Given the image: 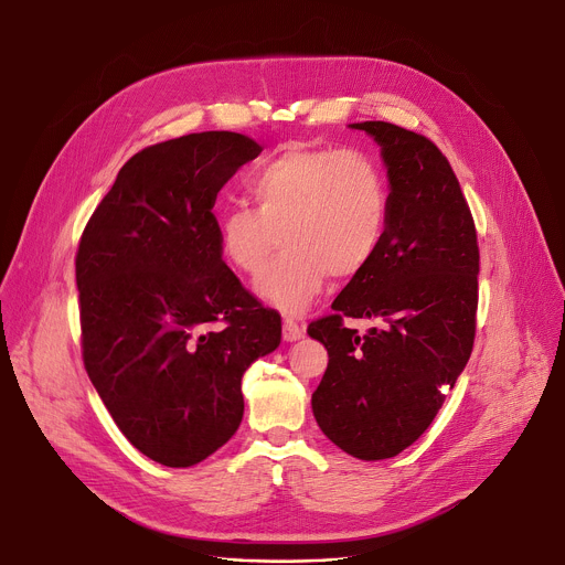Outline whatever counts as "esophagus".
<instances>
[{"instance_id":"34e87169","label":"esophagus","mask_w":565,"mask_h":565,"mask_svg":"<svg viewBox=\"0 0 565 565\" xmlns=\"http://www.w3.org/2000/svg\"><path fill=\"white\" fill-rule=\"evenodd\" d=\"M303 338V329L292 319H284V340L286 342H297Z\"/></svg>"}]
</instances>
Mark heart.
Segmentation results:
<instances>
[{"label":"heart","instance_id":"obj_1","mask_svg":"<svg viewBox=\"0 0 565 565\" xmlns=\"http://www.w3.org/2000/svg\"><path fill=\"white\" fill-rule=\"evenodd\" d=\"M255 207L216 212L221 257L257 275L277 234L286 248L259 277L257 292L301 315L329 275L351 279L380 253L391 218V188L377 160L347 147H286L246 181Z\"/></svg>","mask_w":565,"mask_h":565}]
</instances>
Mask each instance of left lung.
Returning <instances> with one entry per match:
<instances>
[{
  "label": "left lung",
  "instance_id": "left-lung-1",
  "mask_svg": "<svg viewBox=\"0 0 565 565\" xmlns=\"http://www.w3.org/2000/svg\"><path fill=\"white\" fill-rule=\"evenodd\" d=\"M351 127L382 147L391 218L371 266L308 324L329 351L312 414L340 449L382 460L427 431L471 355L478 238L449 160L427 136L382 120ZM347 316H377L383 329L360 337Z\"/></svg>",
  "mask_w": 565,
  "mask_h": 565
}]
</instances>
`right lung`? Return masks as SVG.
<instances>
[{
  "label": "right lung",
  "instance_id": "obj_1",
  "mask_svg": "<svg viewBox=\"0 0 565 565\" xmlns=\"http://www.w3.org/2000/svg\"><path fill=\"white\" fill-rule=\"evenodd\" d=\"M262 147L188 134L134 153L75 253L83 362L125 438L166 467L223 447L244 418L241 377L281 342V317L225 266L218 190Z\"/></svg>",
  "mask_w": 565,
  "mask_h": 565
}]
</instances>
